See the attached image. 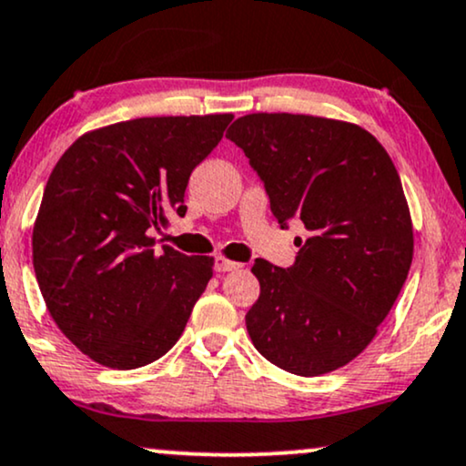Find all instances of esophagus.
Segmentation results:
<instances>
[{"label": "esophagus", "mask_w": 466, "mask_h": 466, "mask_svg": "<svg viewBox=\"0 0 466 466\" xmlns=\"http://www.w3.org/2000/svg\"><path fill=\"white\" fill-rule=\"evenodd\" d=\"M243 265L240 262H232V260H226V258H215V271L218 273H228V271H237V268H240Z\"/></svg>", "instance_id": "34e87169"}]
</instances>
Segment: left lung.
Listing matches in <instances>:
<instances>
[{
  "instance_id": "8db88e82",
  "label": "left lung",
  "mask_w": 466,
  "mask_h": 466,
  "mask_svg": "<svg viewBox=\"0 0 466 466\" xmlns=\"http://www.w3.org/2000/svg\"><path fill=\"white\" fill-rule=\"evenodd\" d=\"M226 137L262 179L279 226L306 228L289 268L262 258L251 267V343L289 373L334 371L371 343L410 271L400 173L378 138L345 121L256 112Z\"/></svg>"
}]
</instances>
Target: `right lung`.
I'll list each match as a JSON object with an SVG mask.
<instances>
[{
	"mask_svg": "<svg viewBox=\"0 0 466 466\" xmlns=\"http://www.w3.org/2000/svg\"><path fill=\"white\" fill-rule=\"evenodd\" d=\"M232 115L143 116L77 138L54 167L35 223V273L52 319L110 369H138L182 336L212 258L156 249L184 217L195 167Z\"/></svg>",
	"mask_w": 466,
	"mask_h": 466,
	"instance_id": "obj_1",
	"label": "right lung"
}]
</instances>
